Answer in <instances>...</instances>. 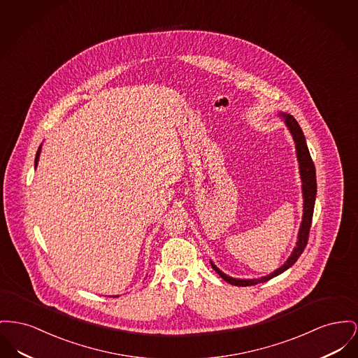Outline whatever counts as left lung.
I'll return each mask as SVG.
<instances>
[{"label": "left lung", "instance_id": "left-lung-1", "mask_svg": "<svg viewBox=\"0 0 358 358\" xmlns=\"http://www.w3.org/2000/svg\"><path fill=\"white\" fill-rule=\"evenodd\" d=\"M285 117V123L289 128L292 136H294V143H296V152H297V159H299V168H300V176H301V182H303V197H304V213H303V222L300 226V231H299V241L296 243L294 252L291 254V257L288 258V261L278 268L275 272H273L266 277H261V278H254V280H239V278H232L230 275L223 273L222 271H219L212 262V268L216 273L219 274L224 281H227L231 285L236 287H250L255 285L258 282H264L266 280H271L275 275L285 272L287 269H289L294 262L297 261V258L301 255V252H304L307 242H308V235H310V229H311V223H313V215H314V206H315L316 197V173L315 165L313 162V158L310 155V151L306 143V138L304 134L301 131V128L299 126V123L296 122L294 116L291 115H282Z\"/></svg>", "mask_w": 358, "mask_h": 358}]
</instances>
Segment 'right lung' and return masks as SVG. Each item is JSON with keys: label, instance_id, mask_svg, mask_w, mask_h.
<instances>
[{"label": "right lung", "instance_id": "right-lung-1", "mask_svg": "<svg viewBox=\"0 0 358 358\" xmlns=\"http://www.w3.org/2000/svg\"><path fill=\"white\" fill-rule=\"evenodd\" d=\"M39 154H41V148H39L38 152H36V158H35V168H36V165H38V161H39Z\"/></svg>", "mask_w": 358, "mask_h": 358}]
</instances>
